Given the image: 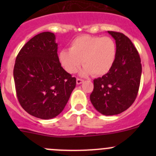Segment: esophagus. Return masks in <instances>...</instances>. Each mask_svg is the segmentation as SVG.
<instances>
[{"label": "esophagus", "mask_w": 156, "mask_h": 156, "mask_svg": "<svg viewBox=\"0 0 156 156\" xmlns=\"http://www.w3.org/2000/svg\"><path fill=\"white\" fill-rule=\"evenodd\" d=\"M83 82V80L79 79V78H77L76 79V84H78V85L81 84Z\"/></svg>", "instance_id": "obj_1"}]
</instances>
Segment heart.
<instances>
[{
  "label": "heart",
  "instance_id": "heart-1",
  "mask_svg": "<svg viewBox=\"0 0 156 156\" xmlns=\"http://www.w3.org/2000/svg\"><path fill=\"white\" fill-rule=\"evenodd\" d=\"M116 57V44L109 37L82 35L71 42L69 50H62L59 62L69 73H75L83 64L80 75L87 76L93 73L103 76L111 69Z\"/></svg>",
  "mask_w": 156,
  "mask_h": 156
}]
</instances>
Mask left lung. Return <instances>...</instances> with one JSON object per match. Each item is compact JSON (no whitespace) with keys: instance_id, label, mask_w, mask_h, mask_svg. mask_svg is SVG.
I'll return each instance as SVG.
<instances>
[{"instance_id":"left-lung-1","label":"left lung","mask_w":156,"mask_h":156,"mask_svg":"<svg viewBox=\"0 0 156 156\" xmlns=\"http://www.w3.org/2000/svg\"><path fill=\"white\" fill-rule=\"evenodd\" d=\"M116 44L115 62L108 73L94 80L90 99L95 109L105 115L119 114L137 98L141 76L140 55L123 34L108 31Z\"/></svg>"}]
</instances>
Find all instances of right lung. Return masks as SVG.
I'll list each match as a JSON object with an SVG mask.
<instances>
[{
  "label": "right lung",
  "instance_id": "right-lung-1",
  "mask_svg": "<svg viewBox=\"0 0 156 156\" xmlns=\"http://www.w3.org/2000/svg\"><path fill=\"white\" fill-rule=\"evenodd\" d=\"M57 51L55 35L41 33L22 48L14 66L19 104L29 114L42 119L61 113L76 83L61 66Z\"/></svg>",
  "mask_w": 156,
  "mask_h": 156
}]
</instances>
